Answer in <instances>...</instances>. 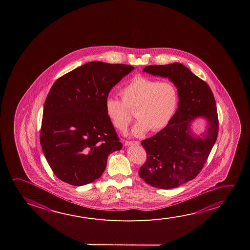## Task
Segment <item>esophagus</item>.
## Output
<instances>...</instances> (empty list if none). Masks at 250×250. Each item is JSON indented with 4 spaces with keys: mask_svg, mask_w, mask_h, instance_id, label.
Segmentation results:
<instances>
[{
    "mask_svg": "<svg viewBox=\"0 0 250 250\" xmlns=\"http://www.w3.org/2000/svg\"><path fill=\"white\" fill-rule=\"evenodd\" d=\"M139 146V141H125V146Z\"/></svg>",
    "mask_w": 250,
    "mask_h": 250,
    "instance_id": "esophagus-1",
    "label": "esophagus"
}]
</instances>
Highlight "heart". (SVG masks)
I'll use <instances>...</instances> for the list:
<instances>
[{
    "label": "heart",
    "mask_w": 250,
    "mask_h": 250,
    "mask_svg": "<svg viewBox=\"0 0 250 250\" xmlns=\"http://www.w3.org/2000/svg\"><path fill=\"white\" fill-rule=\"evenodd\" d=\"M122 101L107 97L104 111L111 125L117 131L126 130L131 121L127 107L134 110L139 121L131 129V135L141 137L149 130L157 132L167 126L176 112L179 93L170 81L159 82L155 79L138 76L119 90Z\"/></svg>",
    "instance_id": "obj_1"
}]
</instances>
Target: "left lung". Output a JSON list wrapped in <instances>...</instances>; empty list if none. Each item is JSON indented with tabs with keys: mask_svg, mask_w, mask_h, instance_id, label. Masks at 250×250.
<instances>
[{
	"mask_svg": "<svg viewBox=\"0 0 250 250\" xmlns=\"http://www.w3.org/2000/svg\"><path fill=\"white\" fill-rule=\"evenodd\" d=\"M143 71L173 83L179 103L167 126L141 142L147 159L139 169V176L157 188H175L199 174L216 141V103L208 84L180 62L146 66ZM197 118L206 121L201 136L190 129Z\"/></svg>",
	"mask_w": 250,
	"mask_h": 250,
	"instance_id": "left-lung-1",
	"label": "left lung"
}]
</instances>
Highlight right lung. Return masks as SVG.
<instances>
[{
  "instance_id": "add662e5",
  "label": "right lung",
  "mask_w": 250,
  "mask_h": 250,
  "mask_svg": "<svg viewBox=\"0 0 250 250\" xmlns=\"http://www.w3.org/2000/svg\"><path fill=\"white\" fill-rule=\"evenodd\" d=\"M134 70L89 62L55 82L46 98L42 150L59 180L83 186L102 175L108 156L123 146L104 111L113 86Z\"/></svg>"
}]
</instances>
